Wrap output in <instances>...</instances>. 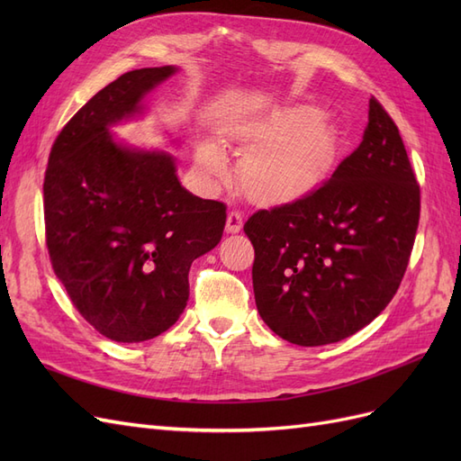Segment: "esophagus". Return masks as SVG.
Masks as SVG:
<instances>
[{"instance_id": "34e87169", "label": "esophagus", "mask_w": 461, "mask_h": 461, "mask_svg": "<svg viewBox=\"0 0 461 461\" xmlns=\"http://www.w3.org/2000/svg\"><path fill=\"white\" fill-rule=\"evenodd\" d=\"M242 222H244V215H242V213L230 212V213L227 215V227H225V229H227V232L236 234V232H240Z\"/></svg>"}]
</instances>
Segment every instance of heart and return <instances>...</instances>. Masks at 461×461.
<instances>
[{"label":"heart","instance_id":"obj_1","mask_svg":"<svg viewBox=\"0 0 461 461\" xmlns=\"http://www.w3.org/2000/svg\"><path fill=\"white\" fill-rule=\"evenodd\" d=\"M234 138L249 151L239 169L240 188L263 205L310 194L330 175L340 156V134L315 105L276 109L242 124ZM196 167L205 178L225 173V161L213 142L200 146Z\"/></svg>","mask_w":461,"mask_h":461}]
</instances>
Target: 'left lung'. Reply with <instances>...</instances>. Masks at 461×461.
Wrapping results in <instances>:
<instances>
[{
    "mask_svg": "<svg viewBox=\"0 0 461 461\" xmlns=\"http://www.w3.org/2000/svg\"><path fill=\"white\" fill-rule=\"evenodd\" d=\"M417 222L420 186L406 148L371 97L364 140L323 186L246 221L265 325L298 346L352 337L396 294Z\"/></svg>",
    "mask_w": 461,
    "mask_h": 461,
    "instance_id": "1",
    "label": "left lung"
}]
</instances>
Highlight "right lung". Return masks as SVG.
I'll return each instance as SVG.
<instances>
[{
    "label": "right lung",
    "instance_id": "1",
    "mask_svg": "<svg viewBox=\"0 0 461 461\" xmlns=\"http://www.w3.org/2000/svg\"><path fill=\"white\" fill-rule=\"evenodd\" d=\"M178 67L124 73L97 92L55 140L44 180L53 271L88 323L115 342H144L176 323L192 261L225 229L221 202L194 196L169 151L111 132L140 119L144 100Z\"/></svg>",
    "mask_w": 461,
    "mask_h": 461
}]
</instances>
